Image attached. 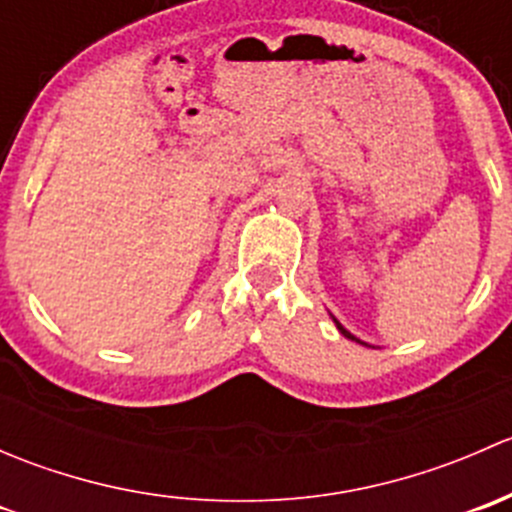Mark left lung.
I'll return each mask as SVG.
<instances>
[{
	"label": "left lung",
	"instance_id": "1",
	"mask_svg": "<svg viewBox=\"0 0 512 512\" xmlns=\"http://www.w3.org/2000/svg\"><path fill=\"white\" fill-rule=\"evenodd\" d=\"M332 319H334V317H332ZM334 324H337V329H339V332H342V334H344V337H347V339H352V342H359V344H364V347H369V344H366V342H361V339H356L352 332H347V329H344V327H342V324H339V322H337V319H334Z\"/></svg>",
	"mask_w": 512,
	"mask_h": 512
}]
</instances>
